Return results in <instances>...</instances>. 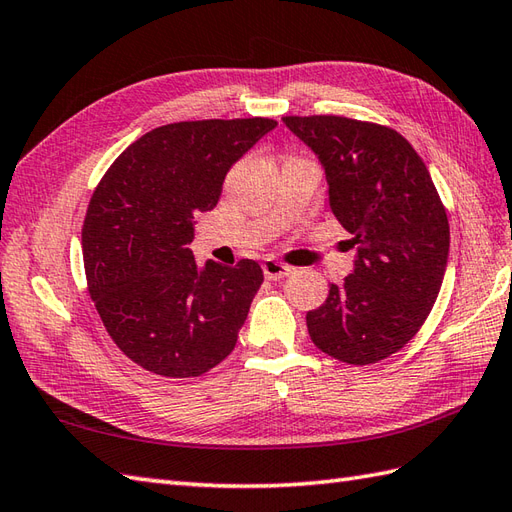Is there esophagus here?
Returning <instances> with one entry per match:
<instances>
[{"mask_svg":"<svg viewBox=\"0 0 512 512\" xmlns=\"http://www.w3.org/2000/svg\"><path fill=\"white\" fill-rule=\"evenodd\" d=\"M261 268H264V275L270 281H277V279L288 277L290 272L294 270L292 266L281 264V261H277V259H264V264H261Z\"/></svg>","mask_w":512,"mask_h":512,"instance_id":"1","label":"esophagus"}]
</instances>
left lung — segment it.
Wrapping results in <instances>:
<instances>
[{
  "label": "left lung",
  "instance_id": "left-lung-1",
  "mask_svg": "<svg viewBox=\"0 0 512 512\" xmlns=\"http://www.w3.org/2000/svg\"><path fill=\"white\" fill-rule=\"evenodd\" d=\"M283 124L323 163L329 207L358 251L351 275L307 312L310 338L340 362L386 360L417 336L443 285L449 222L441 196L397 130L340 115H285Z\"/></svg>",
  "mask_w": 512,
  "mask_h": 512
}]
</instances>
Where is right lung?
Returning <instances> with one entry per match:
<instances>
[{
    "mask_svg": "<svg viewBox=\"0 0 512 512\" xmlns=\"http://www.w3.org/2000/svg\"><path fill=\"white\" fill-rule=\"evenodd\" d=\"M275 126L268 117L159 126L95 187L82 224L89 294L113 342L146 371L198 377L235 349L264 272L253 259L198 268L187 244L231 165Z\"/></svg>",
    "mask_w": 512,
    "mask_h": 512,
    "instance_id": "right-lung-1",
    "label": "right lung"
}]
</instances>
